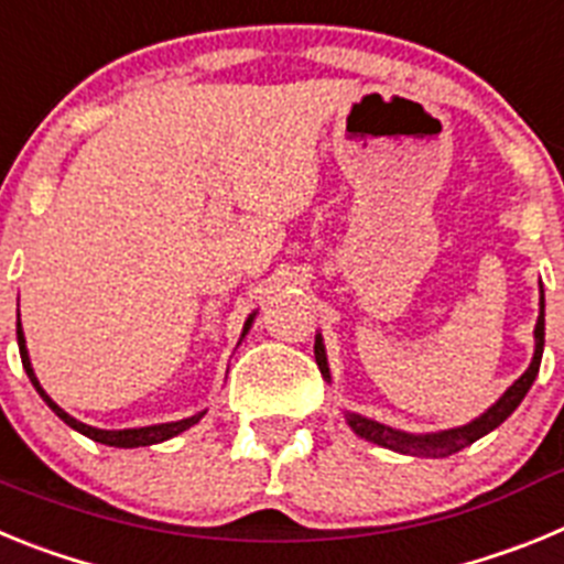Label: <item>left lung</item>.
<instances>
[{
	"label": "left lung",
	"mask_w": 564,
	"mask_h": 564,
	"mask_svg": "<svg viewBox=\"0 0 564 564\" xmlns=\"http://www.w3.org/2000/svg\"><path fill=\"white\" fill-rule=\"evenodd\" d=\"M536 350H534V361L517 378L511 387L506 390V395L491 406L488 412H482L477 421L466 423V426H457V430L449 432H437V435H406V432L390 430V426H383V423L370 421V417L361 415H347V423L352 426L356 435H361L364 441L378 443L383 449L401 452V455H417V457H449L455 452L466 449L475 441H480L482 435H488L491 430H497L502 421H506L511 412L520 406V401L525 398V392L531 390V383H534L536 372H540V361H542V347H545V296H542V311L540 318H536ZM316 364L322 376L330 378V370H327V358H325V347H322V338H316Z\"/></svg>",
	"instance_id": "left-lung-1"
}]
</instances>
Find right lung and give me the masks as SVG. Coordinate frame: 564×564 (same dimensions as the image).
<instances>
[{"mask_svg":"<svg viewBox=\"0 0 564 564\" xmlns=\"http://www.w3.org/2000/svg\"><path fill=\"white\" fill-rule=\"evenodd\" d=\"M253 318V316H251ZM251 318H248V325H251ZM248 325L246 330H242V336L248 333ZM17 338H19V356H22V364H24V372H28V378L33 381V387H36L39 395L44 398V403H47L50 410L56 412L58 417H62L67 426H73L76 432H82V435H87L89 441L96 443H107V446H118V449H134V446H149V443H161V441H169V437L181 435L183 430H188V426H194V423L200 421L206 412H197V415L186 417V421H174V423H158V426H143V430H118V432H109V430H96V426H87V423L76 421L73 415H67V412L58 406L53 398L47 395V392L39 387L36 376H33V367H30V358H28V347H24V333H22V325H17Z\"/></svg>","mask_w":564,"mask_h":564,"instance_id":"add662e5","label":"right lung"}]
</instances>
